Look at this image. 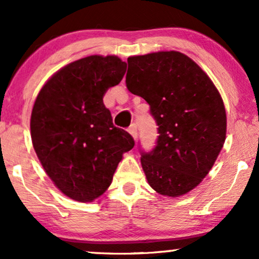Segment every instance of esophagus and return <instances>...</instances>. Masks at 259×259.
Wrapping results in <instances>:
<instances>
[{"label":"esophagus","mask_w":259,"mask_h":259,"mask_svg":"<svg viewBox=\"0 0 259 259\" xmlns=\"http://www.w3.org/2000/svg\"><path fill=\"white\" fill-rule=\"evenodd\" d=\"M127 132L130 133V135L133 136L134 140L138 139V126H136V124H132V125H130L129 130H127Z\"/></svg>","instance_id":"34e87169"}]
</instances>
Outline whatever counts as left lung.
<instances>
[{
	"instance_id": "obj_1",
	"label": "left lung",
	"mask_w": 259,
	"mask_h": 259,
	"mask_svg": "<svg viewBox=\"0 0 259 259\" xmlns=\"http://www.w3.org/2000/svg\"><path fill=\"white\" fill-rule=\"evenodd\" d=\"M126 88L150 105L158 125L141 165L154 191L179 197L208 174L223 148L227 114L209 76L184 53L160 51L127 58Z\"/></svg>"
}]
</instances>
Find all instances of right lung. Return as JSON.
Here are the masks:
<instances>
[{
    "mask_svg": "<svg viewBox=\"0 0 259 259\" xmlns=\"http://www.w3.org/2000/svg\"><path fill=\"white\" fill-rule=\"evenodd\" d=\"M126 63L117 56H89L53 74L31 112V141L56 186L72 200L91 202L111 185L133 136L113 125L103 103L118 85Z\"/></svg>",
    "mask_w": 259,
    "mask_h": 259,
    "instance_id": "add662e5",
    "label": "right lung"
}]
</instances>
